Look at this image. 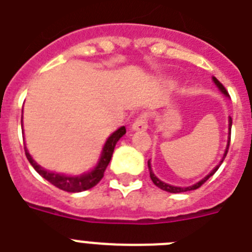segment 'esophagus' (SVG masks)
<instances>
[{"label":"esophagus","mask_w":252,"mask_h":252,"mask_svg":"<svg viewBox=\"0 0 252 252\" xmlns=\"http://www.w3.org/2000/svg\"><path fill=\"white\" fill-rule=\"evenodd\" d=\"M131 128H132L134 131H145L147 130V128H148V120H147V116H145V114H141V116H139V117L134 121V124H132Z\"/></svg>","instance_id":"obj_1"}]
</instances>
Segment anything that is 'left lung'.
Segmentation results:
<instances>
[{
    "mask_svg": "<svg viewBox=\"0 0 252 252\" xmlns=\"http://www.w3.org/2000/svg\"><path fill=\"white\" fill-rule=\"evenodd\" d=\"M213 81H214V82H215L216 86L219 87V90L221 91V93H223L224 95H225V96L229 97V94H228V91L225 90V87H224L223 85L220 84L219 81L216 80L215 77H213ZM228 128H229V135H228V144H226V148H225V152H224L223 158H221V161H220L219 165L216 166V167L214 168L213 171L210 172V174H209V175H207V176H205V178H203L202 180H199L198 183H196V184H193V186H190V187H186V188H182V187L170 186V184H167V183L161 182V180H159V179L157 178V176H156L155 174H153V171H152V167H151V159H149V161H148V168H149V175H151L152 182L155 183V186L158 187L159 189H162V190H166V192H170V193H182V192H188V190H194V189L199 188V187L202 186V184H205V183L207 182V179L211 178V176H213L214 174H215V172L218 171V168H219V167H220V165H221V163H223V161H224V158H225L226 153H228V149H229V143H230V128H232V118H230V117H229V126H228Z\"/></svg>",
    "mask_w": 252,
    "mask_h": 252,
    "instance_id": "8db88e82",
    "label": "left lung"
}]
</instances>
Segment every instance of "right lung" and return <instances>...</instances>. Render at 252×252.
<instances>
[{
  "label": "right lung",
  "instance_id": "add662e5",
  "mask_svg": "<svg viewBox=\"0 0 252 252\" xmlns=\"http://www.w3.org/2000/svg\"><path fill=\"white\" fill-rule=\"evenodd\" d=\"M126 134V128L125 126L120 127L118 130H116L113 134L107 139L105 144L103 147V152H101L100 159L97 162V165L91 170L90 172L84 174V175L80 176H65L62 175V174H55V172H50L47 170H45L43 167H41L39 165H37V162L32 158V156L29 155L27 147L24 148L26 151V156L28 158L29 163L33 166V168L38 172L39 175L42 176L43 179H46L47 182H50L53 186H55L56 188L62 189V190H65V192L76 193V192H84L87 189L93 188L100 182L104 176V171L107 168L108 163L111 161L112 155H113L114 147L117 144V141Z\"/></svg>",
  "mask_w": 252,
  "mask_h": 252
}]
</instances>
